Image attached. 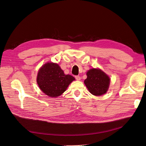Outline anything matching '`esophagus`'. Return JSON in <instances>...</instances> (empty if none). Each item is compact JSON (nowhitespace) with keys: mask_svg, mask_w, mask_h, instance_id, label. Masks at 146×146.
Masks as SVG:
<instances>
[{"mask_svg":"<svg viewBox=\"0 0 146 146\" xmlns=\"http://www.w3.org/2000/svg\"><path fill=\"white\" fill-rule=\"evenodd\" d=\"M75 78L77 80V81H80L81 80V77L79 76H75Z\"/></svg>","mask_w":146,"mask_h":146,"instance_id":"34e87169","label":"esophagus"}]
</instances>
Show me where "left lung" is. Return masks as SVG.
<instances>
[{
    "label": "left lung",
    "mask_w": 146,
    "mask_h": 146,
    "mask_svg": "<svg viewBox=\"0 0 146 146\" xmlns=\"http://www.w3.org/2000/svg\"><path fill=\"white\" fill-rule=\"evenodd\" d=\"M84 84L92 95L100 96L105 94L110 84L109 77L100 69H92L87 73Z\"/></svg>",
    "instance_id": "1"
}]
</instances>
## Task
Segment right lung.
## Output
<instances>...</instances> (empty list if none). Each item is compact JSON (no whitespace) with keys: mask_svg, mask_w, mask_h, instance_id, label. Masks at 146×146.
<instances>
[{"mask_svg":"<svg viewBox=\"0 0 146 146\" xmlns=\"http://www.w3.org/2000/svg\"><path fill=\"white\" fill-rule=\"evenodd\" d=\"M74 80L72 76L65 74L58 64L48 62L40 69L37 82L44 94L54 98L63 94Z\"/></svg>","mask_w":146,"mask_h":146,"instance_id":"obj_1","label":"right lung"}]
</instances>
